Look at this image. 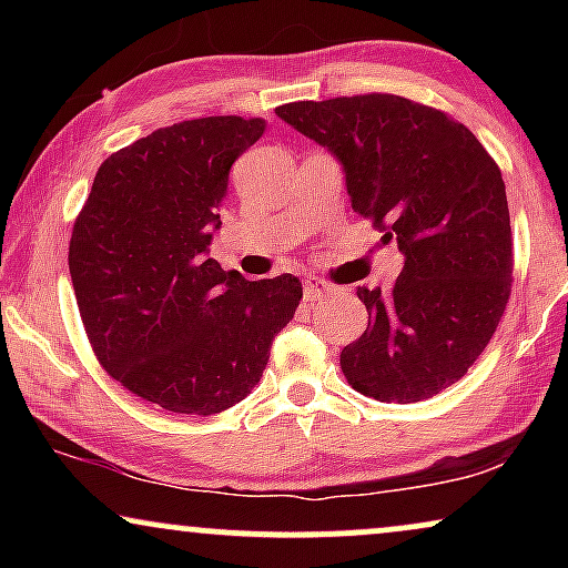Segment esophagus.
Listing matches in <instances>:
<instances>
[{
  "mask_svg": "<svg viewBox=\"0 0 568 568\" xmlns=\"http://www.w3.org/2000/svg\"><path fill=\"white\" fill-rule=\"evenodd\" d=\"M302 292H305V300H321V297H328L336 290H333V284L323 282V278H307L305 284H302Z\"/></svg>",
  "mask_w": 568,
  "mask_h": 568,
  "instance_id": "obj_1",
  "label": "esophagus"
}]
</instances>
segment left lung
Wrapping results in <instances>:
<instances>
[{"label": "left lung", "mask_w": 568, "mask_h": 568, "mask_svg": "<svg viewBox=\"0 0 568 568\" xmlns=\"http://www.w3.org/2000/svg\"><path fill=\"white\" fill-rule=\"evenodd\" d=\"M276 113L336 154L354 212L406 255L390 292L356 290L369 323L341 352L348 385L383 403L426 400L455 385L511 294L499 165L453 115L390 92L300 100Z\"/></svg>", "instance_id": "obj_1"}]
</instances>
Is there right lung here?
Here are the masks:
<instances>
[{
    "instance_id": "add662e5",
    "label": "right lung",
    "mask_w": 568,
    "mask_h": 568,
    "mask_svg": "<svg viewBox=\"0 0 568 568\" xmlns=\"http://www.w3.org/2000/svg\"><path fill=\"white\" fill-rule=\"evenodd\" d=\"M263 126L206 115L152 131L100 165L74 220L69 274L100 367L173 414L243 400L302 300L297 276L247 282L206 258L232 162Z\"/></svg>"
}]
</instances>
